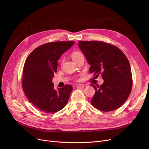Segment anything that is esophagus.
I'll list each match as a JSON object with an SVG mask.
<instances>
[{
  "instance_id": "obj_1",
  "label": "esophagus",
  "mask_w": 149,
  "mask_h": 149,
  "mask_svg": "<svg viewBox=\"0 0 149 149\" xmlns=\"http://www.w3.org/2000/svg\"><path fill=\"white\" fill-rule=\"evenodd\" d=\"M86 84H77L76 85V87L77 88H83V87H84V86H86Z\"/></svg>"
}]
</instances>
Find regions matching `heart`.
Segmentation results:
<instances>
[{"label":"heart","instance_id":"heart-1","mask_svg":"<svg viewBox=\"0 0 149 149\" xmlns=\"http://www.w3.org/2000/svg\"><path fill=\"white\" fill-rule=\"evenodd\" d=\"M82 55V54L79 52H74L72 53V54H71V58L74 61L76 59V58H78L80 55Z\"/></svg>","mask_w":149,"mask_h":149}]
</instances>
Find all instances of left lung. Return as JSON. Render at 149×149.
Returning <instances> with one entry per match:
<instances>
[{"label":"left lung","mask_w":149,"mask_h":149,"mask_svg":"<svg viewBox=\"0 0 149 149\" xmlns=\"http://www.w3.org/2000/svg\"><path fill=\"white\" fill-rule=\"evenodd\" d=\"M78 46L91 65L95 78L101 74V86L91 84L95 94L91 100L96 109L109 112L118 109L127 100L132 87L129 61L117 47L101 41H79Z\"/></svg>","instance_id":"1"}]
</instances>
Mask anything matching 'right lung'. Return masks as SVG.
<instances>
[{
    "instance_id": "obj_1",
    "label": "right lung",
    "mask_w": 149,
    "mask_h": 149,
    "mask_svg": "<svg viewBox=\"0 0 149 149\" xmlns=\"http://www.w3.org/2000/svg\"><path fill=\"white\" fill-rule=\"evenodd\" d=\"M74 42L45 43L31 52L23 69L22 87L29 101L40 111L54 113L63 108L73 87L69 84L54 89L52 78L56 73L58 60Z\"/></svg>"
}]
</instances>
